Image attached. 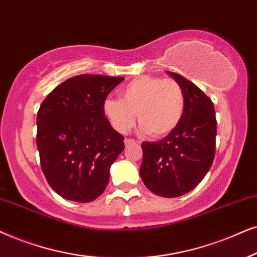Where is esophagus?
<instances>
[{
  "label": "esophagus",
  "mask_w": 257,
  "mask_h": 257,
  "mask_svg": "<svg viewBox=\"0 0 257 257\" xmlns=\"http://www.w3.org/2000/svg\"><path fill=\"white\" fill-rule=\"evenodd\" d=\"M133 143H136L135 140H133V139H125L124 140V145L125 146H131V145H133Z\"/></svg>",
  "instance_id": "1"
}]
</instances>
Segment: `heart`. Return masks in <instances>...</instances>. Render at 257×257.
Wrapping results in <instances>:
<instances>
[{"label": "heart", "mask_w": 257, "mask_h": 257, "mask_svg": "<svg viewBox=\"0 0 257 257\" xmlns=\"http://www.w3.org/2000/svg\"><path fill=\"white\" fill-rule=\"evenodd\" d=\"M119 100L108 97L103 112L118 133L125 134L135 124L136 115L140 131L153 138L168 135L175 129L184 111V94L174 80L140 76L118 91Z\"/></svg>", "instance_id": "1"}]
</instances>
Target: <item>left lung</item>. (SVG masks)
Wrapping results in <instances>:
<instances>
[{
    "label": "left lung",
    "mask_w": 257,
    "mask_h": 257,
    "mask_svg": "<svg viewBox=\"0 0 257 257\" xmlns=\"http://www.w3.org/2000/svg\"><path fill=\"white\" fill-rule=\"evenodd\" d=\"M183 89L179 124L159 142H143L140 175L154 194L177 197L194 189L209 172L215 156L216 117L209 97L193 82L167 71Z\"/></svg>",
    "instance_id": "obj_1"
}]
</instances>
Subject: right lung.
<instances>
[{
	"instance_id": "add662e5",
	"label": "right lung",
	"mask_w": 257,
	"mask_h": 257,
	"mask_svg": "<svg viewBox=\"0 0 257 257\" xmlns=\"http://www.w3.org/2000/svg\"><path fill=\"white\" fill-rule=\"evenodd\" d=\"M123 77L78 75L57 85L37 112L42 172L60 196L91 202L103 193L124 138L104 116L103 102Z\"/></svg>"
}]
</instances>
